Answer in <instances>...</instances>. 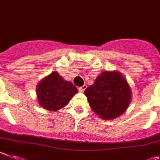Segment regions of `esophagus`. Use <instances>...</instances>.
<instances>
[{
  "mask_svg": "<svg viewBox=\"0 0 160 160\" xmlns=\"http://www.w3.org/2000/svg\"><path fill=\"white\" fill-rule=\"evenodd\" d=\"M86 88H87V85H83V86H81V87H79L78 88L79 92H83V91L86 89Z\"/></svg>",
  "mask_w": 160,
  "mask_h": 160,
  "instance_id": "1",
  "label": "esophagus"
}]
</instances>
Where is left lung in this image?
<instances>
[{"label": "left lung", "instance_id": "1", "mask_svg": "<svg viewBox=\"0 0 160 160\" xmlns=\"http://www.w3.org/2000/svg\"><path fill=\"white\" fill-rule=\"evenodd\" d=\"M95 113L104 119H115L128 108L131 102L130 87L116 72H103L84 91Z\"/></svg>", "mask_w": 160, "mask_h": 160}]
</instances>
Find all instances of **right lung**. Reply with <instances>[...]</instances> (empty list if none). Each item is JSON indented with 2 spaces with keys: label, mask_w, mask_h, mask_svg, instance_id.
<instances>
[{
  "label": "right lung",
  "mask_w": 160,
  "mask_h": 160,
  "mask_svg": "<svg viewBox=\"0 0 160 160\" xmlns=\"http://www.w3.org/2000/svg\"><path fill=\"white\" fill-rule=\"evenodd\" d=\"M78 90L69 81H65L57 72H52L43 79L37 88L40 105L49 111L65 107Z\"/></svg>",
  "instance_id": "add662e5"
}]
</instances>
